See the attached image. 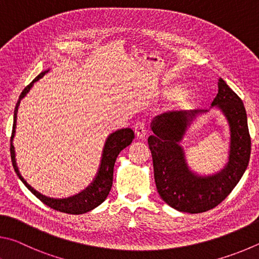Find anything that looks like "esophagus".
<instances>
[{"label": "esophagus", "mask_w": 259, "mask_h": 259, "mask_svg": "<svg viewBox=\"0 0 259 259\" xmlns=\"http://www.w3.org/2000/svg\"><path fill=\"white\" fill-rule=\"evenodd\" d=\"M134 132H135V135H137L138 139L146 138L147 132H148L146 122H144V121H137V122H135Z\"/></svg>", "instance_id": "1"}]
</instances>
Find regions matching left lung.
Listing matches in <instances>:
<instances>
[{
	"instance_id": "left-lung-1",
	"label": "left lung",
	"mask_w": 259,
	"mask_h": 259,
	"mask_svg": "<svg viewBox=\"0 0 259 259\" xmlns=\"http://www.w3.org/2000/svg\"><path fill=\"white\" fill-rule=\"evenodd\" d=\"M223 112L230 126L229 161L215 174L201 176L187 162L182 141L193 119L207 110L170 111L151 121L153 135L148 139L158 193L167 205L179 211L198 214L210 210L229 196L247 169L251 140L242 100L222 78L211 103Z\"/></svg>"
}]
</instances>
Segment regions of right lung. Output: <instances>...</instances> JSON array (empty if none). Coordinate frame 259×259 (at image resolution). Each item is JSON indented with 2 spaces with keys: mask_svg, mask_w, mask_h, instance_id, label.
Masks as SVG:
<instances>
[{
  "mask_svg": "<svg viewBox=\"0 0 259 259\" xmlns=\"http://www.w3.org/2000/svg\"><path fill=\"white\" fill-rule=\"evenodd\" d=\"M49 70H44L36 77V78L31 81L29 85H27L22 91L19 100L16 104L15 108V115H13V126H12V135L10 140V152H11V160L13 168H15L16 174L18 178L21 180V182L26 185V188L34 194L36 198H38L40 201L45 205L53 208L54 210H59L61 212H66V214H72V215H79L88 212L90 210L94 209L95 207L106 200L109 192H110L112 187V179H113V166H115V161L117 159L119 152L128 147L132 143L134 139V132L131 128H121L118 130L116 132L111 133L109 135L106 143H104V148L102 151L101 157V164H100L99 170L97 173V176L93 180V182L91 183L88 188L83 191L75 194V196L62 198V199H56V198H50L44 196V194L36 191L34 188H31L30 185L26 182V180L22 178L19 169H18L17 162H16V152L15 147H13L12 141L15 138L16 133V122H17V112L18 108L22 98L26 97V94L29 92V90L33 88L35 81H37L39 78L47 74Z\"/></svg>",
  "mask_w": 259,
  "mask_h": 259,
  "instance_id": "obj_1",
  "label": "right lung"
}]
</instances>
